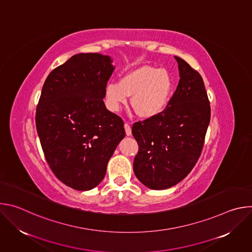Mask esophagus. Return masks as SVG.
Instances as JSON below:
<instances>
[{"instance_id": "obj_1", "label": "esophagus", "mask_w": 252, "mask_h": 252, "mask_svg": "<svg viewBox=\"0 0 252 252\" xmlns=\"http://www.w3.org/2000/svg\"><path fill=\"white\" fill-rule=\"evenodd\" d=\"M125 129H126V134L127 136L131 135V127H130V126L128 124H125Z\"/></svg>"}]
</instances>
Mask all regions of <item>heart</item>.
<instances>
[{
    "mask_svg": "<svg viewBox=\"0 0 252 252\" xmlns=\"http://www.w3.org/2000/svg\"><path fill=\"white\" fill-rule=\"evenodd\" d=\"M174 81L169 71L151 65H142L126 74L118 82L104 87V101L111 112H119L128 96L136 115L142 119L156 118L170 100Z\"/></svg>",
    "mask_w": 252,
    "mask_h": 252,
    "instance_id": "b5f03b06",
    "label": "heart"
}]
</instances>
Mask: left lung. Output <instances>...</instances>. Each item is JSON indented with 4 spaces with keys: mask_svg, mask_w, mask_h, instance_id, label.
I'll return each instance as SVG.
<instances>
[{
    "mask_svg": "<svg viewBox=\"0 0 252 252\" xmlns=\"http://www.w3.org/2000/svg\"><path fill=\"white\" fill-rule=\"evenodd\" d=\"M179 82L166 109L156 118L135 123L138 143L133 172L147 188L169 189L195 165L210 121V106L201 76L186 61L174 57Z\"/></svg>",
    "mask_w": 252,
    "mask_h": 252,
    "instance_id": "obj_1",
    "label": "left lung"
}]
</instances>
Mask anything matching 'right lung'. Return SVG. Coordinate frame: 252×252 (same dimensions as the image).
I'll return each instance as SVG.
<instances>
[{"label": "right lung", "instance_id": "obj_1", "mask_svg": "<svg viewBox=\"0 0 252 252\" xmlns=\"http://www.w3.org/2000/svg\"><path fill=\"white\" fill-rule=\"evenodd\" d=\"M114 70L110 56L78 54L52 70L42 90L35 126L43 152L55 175L77 190L100 184L126 135L102 100Z\"/></svg>", "mask_w": 252, "mask_h": 252}]
</instances>
